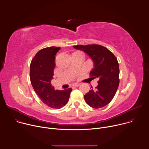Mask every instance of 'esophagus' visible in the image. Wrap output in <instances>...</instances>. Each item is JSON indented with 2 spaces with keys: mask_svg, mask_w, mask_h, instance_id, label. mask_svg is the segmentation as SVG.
<instances>
[{
  "mask_svg": "<svg viewBox=\"0 0 149 149\" xmlns=\"http://www.w3.org/2000/svg\"><path fill=\"white\" fill-rule=\"evenodd\" d=\"M79 86V84H75L73 85L72 87H78Z\"/></svg>",
  "mask_w": 149,
  "mask_h": 149,
  "instance_id": "34e87169",
  "label": "esophagus"
}]
</instances>
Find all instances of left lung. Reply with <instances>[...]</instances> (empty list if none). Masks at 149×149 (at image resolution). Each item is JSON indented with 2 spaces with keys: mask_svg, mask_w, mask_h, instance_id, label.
I'll return each mask as SVG.
<instances>
[{
  "mask_svg": "<svg viewBox=\"0 0 149 149\" xmlns=\"http://www.w3.org/2000/svg\"><path fill=\"white\" fill-rule=\"evenodd\" d=\"M74 48L83 51L91 57L94 63V68L90 72L91 78H99L95 90L91 89L84 95L86 102L94 109L105 107L113 100L119 86L120 70L117 58L107 48L100 45H74Z\"/></svg>",
  "mask_w": 149,
  "mask_h": 149,
  "instance_id": "left-lung-1",
  "label": "left lung"
}]
</instances>
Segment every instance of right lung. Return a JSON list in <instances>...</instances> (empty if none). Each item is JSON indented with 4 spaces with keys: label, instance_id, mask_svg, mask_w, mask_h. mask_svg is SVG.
<instances>
[{
    "label": "right lung",
    "instance_id": "right-lung-1",
    "mask_svg": "<svg viewBox=\"0 0 149 149\" xmlns=\"http://www.w3.org/2000/svg\"><path fill=\"white\" fill-rule=\"evenodd\" d=\"M61 49L51 47L39 51L30 65V79L32 87L40 100L49 107L59 109L69 100L72 88L55 90L51 83L55 66V55Z\"/></svg>",
    "mask_w": 149,
    "mask_h": 149
}]
</instances>
